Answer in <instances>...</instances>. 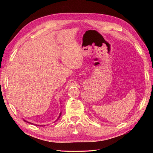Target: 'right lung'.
Returning a JSON list of instances; mask_svg holds the SVG:
<instances>
[{
  "label": "right lung",
  "mask_w": 153,
  "mask_h": 153,
  "mask_svg": "<svg viewBox=\"0 0 153 153\" xmlns=\"http://www.w3.org/2000/svg\"><path fill=\"white\" fill-rule=\"evenodd\" d=\"M61 114H60V115H59V117H58V119H57V120L59 119V117H60V116H61ZM24 121H25V122H27V123H30H30H29V122H27V121H25V120H24ZM38 126H39V125H38ZM41 126V125H40V126Z\"/></svg>",
  "instance_id": "1"
}]
</instances>
